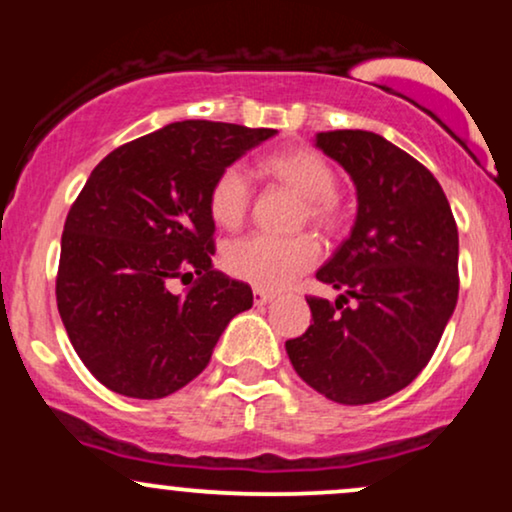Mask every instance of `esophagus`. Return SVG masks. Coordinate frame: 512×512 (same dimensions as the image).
Listing matches in <instances>:
<instances>
[{
	"instance_id": "1",
	"label": "esophagus",
	"mask_w": 512,
	"mask_h": 512,
	"mask_svg": "<svg viewBox=\"0 0 512 512\" xmlns=\"http://www.w3.org/2000/svg\"><path fill=\"white\" fill-rule=\"evenodd\" d=\"M274 298L272 291H262V289H255V303L257 305H267L269 301Z\"/></svg>"
}]
</instances>
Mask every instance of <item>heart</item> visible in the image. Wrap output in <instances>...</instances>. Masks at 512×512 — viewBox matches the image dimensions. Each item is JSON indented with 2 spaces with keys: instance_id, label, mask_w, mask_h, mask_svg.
Returning a JSON list of instances; mask_svg holds the SVG:
<instances>
[{
  "instance_id": "b5f03b06",
  "label": "heart",
  "mask_w": 512,
  "mask_h": 512,
  "mask_svg": "<svg viewBox=\"0 0 512 512\" xmlns=\"http://www.w3.org/2000/svg\"><path fill=\"white\" fill-rule=\"evenodd\" d=\"M264 170L303 197L298 221L310 223L322 233L342 226L344 204L339 197L337 170L325 156L308 146L276 151L264 158ZM209 214L221 228H238L248 219L252 204V185L248 173L231 163L216 175L209 187ZM320 260V243L310 233L276 238L252 233L233 240L223 250V267L231 276L262 291H279L291 286L298 276L315 267Z\"/></svg>"
}]
</instances>
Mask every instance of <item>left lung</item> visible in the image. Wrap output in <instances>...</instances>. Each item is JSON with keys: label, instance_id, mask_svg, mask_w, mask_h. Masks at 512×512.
I'll return each instance as SVG.
<instances>
[{"label": "left lung", "instance_id": "left-lung-1", "mask_svg": "<svg viewBox=\"0 0 512 512\" xmlns=\"http://www.w3.org/2000/svg\"><path fill=\"white\" fill-rule=\"evenodd\" d=\"M315 144L354 178L358 216L317 272L342 296H305L313 322L286 354L320 395L370 404L407 387L443 337L460 291L457 223L431 170L380 134L334 129Z\"/></svg>", "mask_w": 512, "mask_h": 512}]
</instances>
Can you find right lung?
Listing matches in <instances>:
<instances>
[{
  "mask_svg": "<svg viewBox=\"0 0 512 512\" xmlns=\"http://www.w3.org/2000/svg\"><path fill=\"white\" fill-rule=\"evenodd\" d=\"M276 129L185 120L117 146L64 221L57 310L93 378L161 399L207 368L252 289L214 269L209 187ZM182 283L186 289L175 292Z\"/></svg>",
  "mask_w": 512,
  "mask_h": 512,
  "instance_id": "add662e5",
  "label": "right lung"
}]
</instances>
